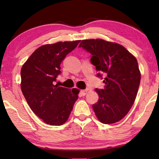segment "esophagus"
Listing matches in <instances>:
<instances>
[{
  "instance_id": "1",
  "label": "esophagus",
  "mask_w": 159,
  "mask_h": 159,
  "mask_svg": "<svg viewBox=\"0 0 159 159\" xmlns=\"http://www.w3.org/2000/svg\"><path fill=\"white\" fill-rule=\"evenodd\" d=\"M87 93H88V90H81L80 91V95H81V96H84V95L87 94Z\"/></svg>"
}]
</instances>
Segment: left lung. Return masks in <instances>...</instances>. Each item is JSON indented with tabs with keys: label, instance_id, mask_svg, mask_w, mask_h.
Here are the masks:
<instances>
[{
	"label": "left lung",
	"instance_id": "1",
	"mask_svg": "<svg viewBox=\"0 0 159 159\" xmlns=\"http://www.w3.org/2000/svg\"><path fill=\"white\" fill-rule=\"evenodd\" d=\"M79 47L92 54L90 61L96 71L106 75L103 89L95 90L99 96L93 105L95 116L103 124L118 122L129 112L138 94L141 79L138 61L121 45L102 39L83 40Z\"/></svg>",
	"mask_w": 159,
	"mask_h": 159
}]
</instances>
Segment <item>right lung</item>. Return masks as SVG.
I'll use <instances>...</instances> for the list:
<instances>
[{"label": "right lung", "instance_id": "1", "mask_svg": "<svg viewBox=\"0 0 159 159\" xmlns=\"http://www.w3.org/2000/svg\"><path fill=\"white\" fill-rule=\"evenodd\" d=\"M80 40L45 44L34 51L21 69V89L32 111L45 123L60 126L68 120L80 90L54 84L60 64Z\"/></svg>", "mask_w": 159, "mask_h": 159}]
</instances>
